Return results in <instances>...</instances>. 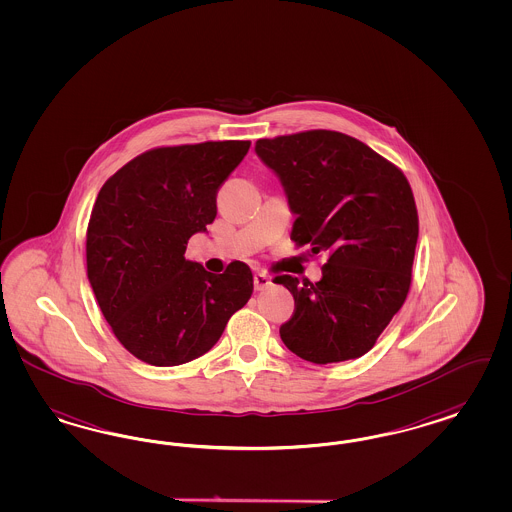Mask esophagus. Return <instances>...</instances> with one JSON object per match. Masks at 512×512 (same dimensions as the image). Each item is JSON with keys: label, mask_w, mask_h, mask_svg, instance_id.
Instances as JSON below:
<instances>
[{"label": "esophagus", "mask_w": 512, "mask_h": 512, "mask_svg": "<svg viewBox=\"0 0 512 512\" xmlns=\"http://www.w3.org/2000/svg\"><path fill=\"white\" fill-rule=\"evenodd\" d=\"M269 284H271V279L265 273H256L254 275V288L256 290H264Z\"/></svg>", "instance_id": "34e87169"}]
</instances>
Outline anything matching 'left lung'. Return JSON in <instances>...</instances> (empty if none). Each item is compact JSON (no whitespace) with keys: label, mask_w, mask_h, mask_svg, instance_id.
<instances>
[{"label":"left lung","mask_w":512,"mask_h":512,"mask_svg":"<svg viewBox=\"0 0 512 512\" xmlns=\"http://www.w3.org/2000/svg\"><path fill=\"white\" fill-rule=\"evenodd\" d=\"M256 155L281 180L292 241L326 252L319 283L279 275L296 309L281 340L315 364L359 359L402 307L412 281L417 210L406 176L336 131L262 138Z\"/></svg>","instance_id":"8db88e82"}]
</instances>
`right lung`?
<instances>
[{
	"label": "right lung",
	"mask_w": 512,
	"mask_h": 512,
	"mask_svg": "<svg viewBox=\"0 0 512 512\" xmlns=\"http://www.w3.org/2000/svg\"><path fill=\"white\" fill-rule=\"evenodd\" d=\"M250 142L157 148L102 186L87 228V275L115 338L153 366L205 355L252 296V271L222 275L186 260L191 235L216 218V193Z\"/></svg>",
	"instance_id": "add662e5"
}]
</instances>
